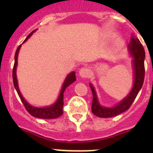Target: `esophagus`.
<instances>
[{
	"mask_svg": "<svg viewBox=\"0 0 153 153\" xmlns=\"http://www.w3.org/2000/svg\"><path fill=\"white\" fill-rule=\"evenodd\" d=\"M91 74V70L87 68V67H82L80 71H79V75L82 78H84V79H87V78H90Z\"/></svg>",
	"mask_w": 153,
	"mask_h": 153,
	"instance_id": "1",
	"label": "esophagus"
}]
</instances>
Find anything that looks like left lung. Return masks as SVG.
I'll return each mask as SVG.
<instances>
[{
	"instance_id": "8db88e82",
	"label": "left lung",
	"mask_w": 153,
	"mask_h": 153,
	"mask_svg": "<svg viewBox=\"0 0 153 153\" xmlns=\"http://www.w3.org/2000/svg\"><path fill=\"white\" fill-rule=\"evenodd\" d=\"M128 50L131 55L133 58V68H134V83L132 91L127 97L116 106L113 108H105L101 106L98 103L96 92L93 86L90 84L92 94H93V102H92V113L99 117H112L126 111L129 109L133 101L139 93L144 83L145 79V52L142 44L140 40L136 37L131 36L130 44H128Z\"/></svg>"
}]
</instances>
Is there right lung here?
Wrapping results in <instances>:
<instances>
[{"label":"right lung","instance_id":"right-lung-1","mask_svg":"<svg viewBox=\"0 0 153 153\" xmlns=\"http://www.w3.org/2000/svg\"><path fill=\"white\" fill-rule=\"evenodd\" d=\"M36 30H34L33 32H32L28 36H27L26 39H25L24 43L29 38L33 32ZM20 46L18 47L15 53V62H14V66H13V84L15 86L16 90L17 91V94L19 97H20V100L23 102V104L25 105V109L28 113H29L32 116L36 117H39V118L42 119H53V118H57L59 117H60L63 114L62 112V106H63V93H64L65 90L67 89L68 86H70L72 82H74L76 80L75 78V73L74 72H71V74L67 75V77L65 79L63 85H62V90L60 92L59 97L58 98V100L56 101L55 104L51 105L49 107H46V108H36V107L32 106L31 105H29L26 101L25 100V98H23L21 94H20L19 88H18V84H17V79H16V66H17V56H18V52L20 48Z\"/></svg>","mask_w":153,"mask_h":153}]
</instances>
